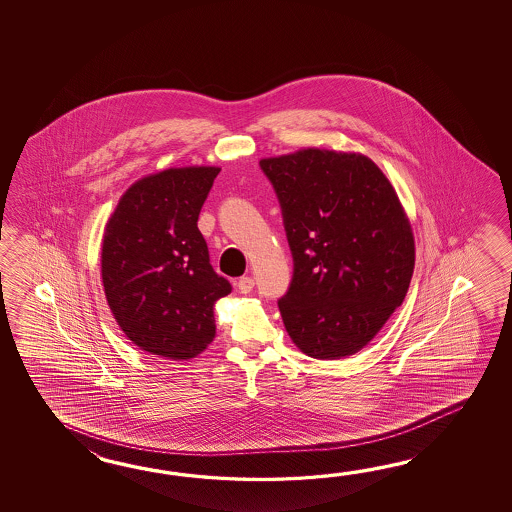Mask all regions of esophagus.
Masks as SVG:
<instances>
[{
  "instance_id": "1",
  "label": "esophagus",
  "mask_w": 512,
  "mask_h": 512,
  "mask_svg": "<svg viewBox=\"0 0 512 512\" xmlns=\"http://www.w3.org/2000/svg\"><path fill=\"white\" fill-rule=\"evenodd\" d=\"M252 287H254V280L251 276H243L238 280V291L243 294L251 293Z\"/></svg>"
}]
</instances>
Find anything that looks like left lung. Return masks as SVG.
I'll use <instances>...</instances> for the list:
<instances>
[{"label":"left lung","mask_w":512,"mask_h":512,"mask_svg":"<svg viewBox=\"0 0 512 512\" xmlns=\"http://www.w3.org/2000/svg\"><path fill=\"white\" fill-rule=\"evenodd\" d=\"M260 166L293 252V282L278 302L283 326L307 357L359 353L414 274V232L395 188L362 153L302 148Z\"/></svg>","instance_id":"1"}]
</instances>
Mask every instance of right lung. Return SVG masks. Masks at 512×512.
<instances>
[{
  "instance_id": "add662e5",
  "label": "right lung",
  "mask_w": 512,
  "mask_h": 512,
  "mask_svg": "<svg viewBox=\"0 0 512 512\" xmlns=\"http://www.w3.org/2000/svg\"><path fill=\"white\" fill-rule=\"evenodd\" d=\"M218 166L144 175L109 216L100 272L109 309L142 351L190 360L216 337L214 304L230 293L208 260L197 218Z\"/></svg>"
}]
</instances>
